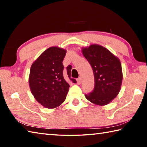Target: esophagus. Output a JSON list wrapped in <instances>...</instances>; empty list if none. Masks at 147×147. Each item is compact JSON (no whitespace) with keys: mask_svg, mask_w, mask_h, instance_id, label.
<instances>
[{"mask_svg":"<svg viewBox=\"0 0 147 147\" xmlns=\"http://www.w3.org/2000/svg\"><path fill=\"white\" fill-rule=\"evenodd\" d=\"M81 82H82V78H81V77H79V78L77 79V84L80 85V84H81Z\"/></svg>","mask_w":147,"mask_h":147,"instance_id":"1","label":"esophagus"}]
</instances>
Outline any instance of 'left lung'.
<instances>
[{
	"label": "left lung",
	"mask_w": 147,
	"mask_h": 147,
	"mask_svg": "<svg viewBox=\"0 0 147 147\" xmlns=\"http://www.w3.org/2000/svg\"><path fill=\"white\" fill-rule=\"evenodd\" d=\"M84 56L93 71L94 87L86 98L96 105L104 106L116 97L120 91L123 73L119 59L108 49L93 45L82 49Z\"/></svg>",
	"instance_id": "1"
}]
</instances>
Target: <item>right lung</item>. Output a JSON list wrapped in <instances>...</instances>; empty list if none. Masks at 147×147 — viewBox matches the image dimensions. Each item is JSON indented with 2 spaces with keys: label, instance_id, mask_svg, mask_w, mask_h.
Instances as JSON below:
<instances>
[{
  "label": "right lung",
  "instance_id": "add662e5",
  "mask_svg": "<svg viewBox=\"0 0 147 147\" xmlns=\"http://www.w3.org/2000/svg\"><path fill=\"white\" fill-rule=\"evenodd\" d=\"M66 51L53 47L47 49L32 65L29 85L36 100L47 108L59 106L65 100L69 91L72 67L64 69L63 60Z\"/></svg>",
  "mask_w": 147,
  "mask_h": 147
}]
</instances>
